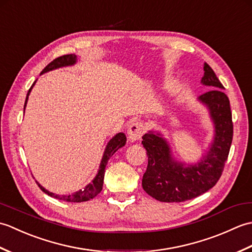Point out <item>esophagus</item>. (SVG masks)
<instances>
[{
  "label": "esophagus",
  "mask_w": 252,
  "mask_h": 252,
  "mask_svg": "<svg viewBox=\"0 0 252 252\" xmlns=\"http://www.w3.org/2000/svg\"><path fill=\"white\" fill-rule=\"evenodd\" d=\"M144 134V126L141 122H133L127 127V137L131 142L141 140Z\"/></svg>",
  "instance_id": "34e87169"
}]
</instances>
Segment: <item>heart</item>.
<instances>
[{
	"mask_svg": "<svg viewBox=\"0 0 252 252\" xmlns=\"http://www.w3.org/2000/svg\"><path fill=\"white\" fill-rule=\"evenodd\" d=\"M167 89H168V90H169V91H171V89H172V88H171V85H170V87H168V88H167Z\"/></svg>",
	"mask_w": 252,
	"mask_h": 252,
	"instance_id": "b5f03b06",
	"label": "heart"
}]
</instances>
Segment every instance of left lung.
Segmentation results:
<instances>
[{"instance_id": "1", "label": "left lung", "mask_w": 252, "mask_h": 252, "mask_svg": "<svg viewBox=\"0 0 252 252\" xmlns=\"http://www.w3.org/2000/svg\"><path fill=\"white\" fill-rule=\"evenodd\" d=\"M200 83L209 87L197 100L206 107L213 125L208 151L194 163L176 160L161 132L151 130L143 135L148 165L142 186L149 196L162 202H182L208 191L217 184L225 164L233 140L232 112L220 80L208 63H203Z\"/></svg>"}]
</instances>
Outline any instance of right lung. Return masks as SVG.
<instances>
[{
  "instance_id": "add662e5",
  "label": "right lung",
  "mask_w": 252,
  "mask_h": 252,
  "mask_svg": "<svg viewBox=\"0 0 252 252\" xmlns=\"http://www.w3.org/2000/svg\"><path fill=\"white\" fill-rule=\"evenodd\" d=\"M77 55L74 54H69V55H63L56 58V60L53 61L52 63H50L43 70H42L41 74H43L45 72H49L52 70H55V69L58 68H63V67H68V66H73L77 63ZM36 82V80L33 82V84L31 85V88L29 89L28 93H27V97H26V101H25V107H24V112L26 109L27 103H28V98L32 88L34 87V84ZM126 137L125 133H117L115 136H112L111 140L107 143L106 148L103 154V157H101L100 163H99V168L97 173H96L95 178L92 180L91 183H89L87 186L84 187L83 189H80L76 192H73L71 195H56L54 192H52L50 190L45 189L43 186H42L39 182H36L37 185H39L40 189L43 190L45 194H47L51 197H54L56 199L60 200H63V201H68V202H82V201H88L90 199H93L95 196H97L99 192L103 189V184H104V176H105V168L107 165V162H108L109 158L114 155L118 149L123 147L126 145Z\"/></svg>"
}]
</instances>
